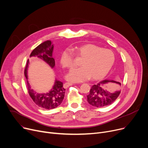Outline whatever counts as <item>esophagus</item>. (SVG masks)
Instances as JSON below:
<instances>
[{
	"instance_id": "1",
	"label": "esophagus",
	"mask_w": 148,
	"mask_h": 148,
	"mask_svg": "<svg viewBox=\"0 0 148 148\" xmlns=\"http://www.w3.org/2000/svg\"><path fill=\"white\" fill-rule=\"evenodd\" d=\"M73 85L72 83H71V82H66V83L64 84L63 86H64V88H67L69 87V86H71V85Z\"/></svg>"
}]
</instances>
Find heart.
<instances>
[{"instance_id": "obj_1", "label": "heart", "mask_w": 148, "mask_h": 148, "mask_svg": "<svg viewBox=\"0 0 148 148\" xmlns=\"http://www.w3.org/2000/svg\"><path fill=\"white\" fill-rule=\"evenodd\" d=\"M82 59L79 68L73 69L67 76V79L80 82L89 79L99 80L105 77L115 62L113 52L92 43H86L70 49H66L61 54L60 62L62 66L71 70L75 67V58Z\"/></svg>"}]
</instances>
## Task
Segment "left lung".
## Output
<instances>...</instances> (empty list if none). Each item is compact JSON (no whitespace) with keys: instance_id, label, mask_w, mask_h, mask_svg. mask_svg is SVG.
<instances>
[{"instance_id":"obj_1","label":"left lung","mask_w":148,"mask_h":148,"mask_svg":"<svg viewBox=\"0 0 148 148\" xmlns=\"http://www.w3.org/2000/svg\"><path fill=\"white\" fill-rule=\"evenodd\" d=\"M108 84H112V85L115 86L121 85V83L119 82L110 80H103L92 85L90 94L86 95L87 101L90 105L96 108H102L111 105L118 98L121 91H109L105 88Z\"/></svg>"}]
</instances>
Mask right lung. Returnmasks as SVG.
Here are the masks:
<instances>
[{"label":"right lung","mask_w":148,"mask_h":148,"mask_svg":"<svg viewBox=\"0 0 148 148\" xmlns=\"http://www.w3.org/2000/svg\"><path fill=\"white\" fill-rule=\"evenodd\" d=\"M54 46L51 45V41L47 40L42 43L36 48H34L30 57L37 56L48 63L52 68L55 66V60L52 57ZM29 60H27V64L24 69V75L27 79V87L30 97L41 108L45 109H52L57 108L62 104L65 94V89L63 87V82L56 80L55 84L52 90L48 93L38 94L34 92L27 81V68Z\"/></svg>","instance_id":"1"}]
</instances>
